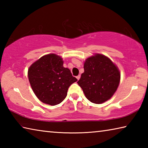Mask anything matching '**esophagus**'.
<instances>
[{"instance_id": "obj_1", "label": "esophagus", "mask_w": 148, "mask_h": 148, "mask_svg": "<svg viewBox=\"0 0 148 148\" xmlns=\"http://www.w3.org/2000/svg\"><path fill=\"white\" fill-rule=\"evenodd\" d=\"M76 78L77 79V80H79V78H80V75H78V76H76Z\"/></svg>"}]
</instances>
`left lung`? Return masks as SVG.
<instances>
[{
	"label": "left lung",
	"mask_w": 148,
	"mask_h": 148,
	"mask_svg": "<svg viewBox=\"0 0 148 148\" xmlns=\"http://www.w3.org/2000/svg\"><path fill=\"white\" fill-rule=\"evenodd\" d=\"M84 72L77 82L86 98L101 104L113 96L120 82V72L107 57L96 54L84 62Z\"/></svg>",
	"instance_id": "1"
}]
</instances>
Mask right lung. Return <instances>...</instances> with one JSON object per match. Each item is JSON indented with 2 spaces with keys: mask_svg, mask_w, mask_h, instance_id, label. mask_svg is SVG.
I'll list each match as a JSON object with an SVG mask.
<instances>
[{
  "mask_svg": "<svg viewBox=\"0 0 148 148\" xmlns=\"http://www.w3.org/2000/svg\"><path fill=\"white\" fill-rule=\"evenodd\" d=\"M32 90L43 103L55 106L66 98L69 87L77 79L63 66L61 57L48 54L34 62L28 71Z\"/></svg>",
  "mask_w": 148,
  "mask_h": 148,
  "instance_id": "1",
  "label": "right lung"
}]
</instances>
